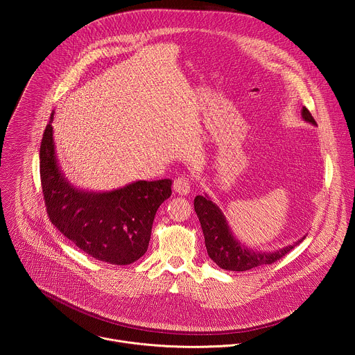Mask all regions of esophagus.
I'll return each instance as SVG.
<instances>
[{"instance_id": "34e87169", "label": "esophagus", "mask_w": 355, "mask_h": 355, "mask_svg": "<svg viewBox=\"0 0 355 355\" xmlns=\"http://www.w3.org/2000/svg\"><path fill=\"white\" fill-rule=\"evenodd\" d=\"M173 188H174V191L178 192V193L187 195V193H189V191H191V180H189L187 175L177 177V178L174 180Z\"/></svg>"}]
</instances>
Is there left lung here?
<instances>
[{"label": "left lung", "mask_w": 355, "mask_h": 355, "mask_svg": "<svg viewBox=\"0 0 355 355\" xmlns=\"http://www.w3.org/2000/svg\"><path fill=\"white\" fill-rule=\"evenodd\" d=\"M302 118L312 125H316L312 114L305 107L302 110ZM193 208L200 222L202 232H204L208 256L223 270L247 271L256 267L272 264L288 254L295 245L305 239V236H303L293 244L277 251H254L241 244L233 236L225 215L207 195H198L193 199Z\"/></svg>", "instance_id": "1"}]
</instances>
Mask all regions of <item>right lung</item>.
<instances>
[{"mask_svg": "<svg viewBox=\"0 0 355 355\" xmlns=\"http://www.w3.org/2000/svg\"><path fill=\"white\" fill-rule=\"evenodd\" d=\"M53 112L40 143V181L47 216L63 236L95 260L128 266L147 251L159 207L171 196V180L136 181L111 192L71 185L59 168Z\"/></svg>", "mask_w": 355, "mask_h": 355, "instance_id": "1", "label": "right lung"}]
</instances>
